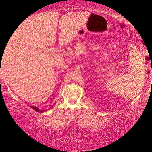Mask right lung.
<instances>
[{
    "label": "right lung",
    "mask_w": 152,
    "mask_h": 152,
    "mask_svg": "<svg viewBox=\"0 0 152 152\" xmlns=\"http://www.w3.org/2000/svg\"><path fill=\"white\" fill-rule=\"evenodd\" d=\"M53 107V106H52L50 108H52ZM30 107H31V108H33L34 110H35L36 112H45V111H47V110H40V109H39L37 107H34V106H30ZM50 108H49V109H50Z\"/></svg>",
    "instance_id": "1"
}]
</instances>
